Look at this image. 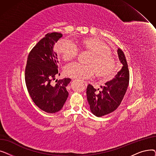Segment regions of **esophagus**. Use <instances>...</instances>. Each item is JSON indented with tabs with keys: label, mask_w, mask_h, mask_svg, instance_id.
Segmentation results:
<instances>
[{
	"label": "esophagus",
	"mask_w": 156,
	"mask_h": 156,
	"mask_svg": "<svg viewBox=\"0 0 156 156\" xmlns=\"http://www.w3.org/2000/svg\"><path fill=\"white\" fill-rule=\"evenodd\" d=\"M83 84H84L85 87H87V85H88V84H87V83L86 82V81H83Z\"/></svg>",
	"instance_id": "34e87169"
}]
</instances>
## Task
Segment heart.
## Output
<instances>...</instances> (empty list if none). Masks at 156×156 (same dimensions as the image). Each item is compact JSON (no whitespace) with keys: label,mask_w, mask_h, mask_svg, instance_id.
<instances>
[{"label":"heart","mask_w":156,"mask_h":156,"mask_svg":"<svg viewBox=\"0 0 156 156\" xmlns=\"http://www.w3.org/2000/svg\"><path fill=\"white\" fill-rule=\"evenodd\" d=\"M79 47L90 54L87 61L88 64L78 62L66 66V75L76 80H85L92 77L96 73L97 77L110 79L115 73L116 62L109 45L103 40L96 38H86L80 41ZM57 54L64 61L75 58L78 53L76 45L69 40L61 39L55 45Z\"/></svg>","instance_id":"1"}]
</instances>
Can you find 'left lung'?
I'll return each instance as SVG.
<instances>
[{"mask_svg":"<svg viewBox=\"0 0 156 156\" xmlns=\"http://www.w3.org/2000/svg\"><path fill=\"white\" fill-rule=\"evenodd\" d=\"M118 54L122 67L115 77L105 83V86L101 87L102 91H97L90 84L87 87V96L90 109L97 117L105 116L115 111L119 107L127 90L129 80L128 64L121 49L118 48Z\"/></svg>","mask_w":156,"mask_h":156,"instance_id":"8db88e82","label":"left lung"}]
</instances>
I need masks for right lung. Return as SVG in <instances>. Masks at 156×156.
I'll return each instance as SVG.
<instances>
[{
    "instance_id": "add662e5",
    "label": "right lung",
    "mask_w": 156,
    "mask_h": 156,
    "mask_svg": "<svg viewBox=\"0 0 156 156\" xmlns=\"http://www.w3.org/2000/svg\"><path fill=\"white\" fill-rule=\"evenodd\" d=\"M62 34H47L30 51L25 69V81L29 94L34 102L42 111L55 113L63 108L68 97L66 90L70 78H64L52 83L58 73L55 44Z\"/></svg>"
}]
</instances>
